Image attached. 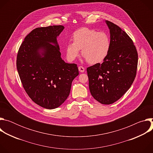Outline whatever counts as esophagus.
Returning <instances> with one entry per match:
<instances>
[{"label":"esophagus","instance_id":"34e87169","mask_svg":"<svg viewBox=\"0 0 153 153\" xmlns=\"http://www.w3.org/2000/svg\"><path fill=\"white\" fill-rule=\"evenodd\" d=\"M79 71L81 73H83L85 71V68L83 67H79Z\"/></svg>","mask_w":153,"mask_h":153}]
</instances>
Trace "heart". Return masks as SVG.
I'll list each match as a JSON object with an SVG mask.
<instances>
[{
  "label": "heart",
  "instance_id": "b5f03b06",
  "mask_svg": "<svg viewBox=\"0 0 153 153\" xmlns=\"http://www.w3.org/2000/svg\"><path fill=\"white\" fill-rule=\"evenodd\" d=\"M73 42L67 45V59L73 61L79 55H82L87 62L96 64L103 61L107 56L110 48V40L104 32H97L88 28H81L75 31L73 34Z\"/></svg>",
  "mask_w": 153,
  "mask_h": 153
}]
</instances>
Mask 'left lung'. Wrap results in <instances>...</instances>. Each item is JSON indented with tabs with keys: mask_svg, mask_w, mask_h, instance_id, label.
Segmentation results:
<instances>
[{
	"mask_svg": "<svg viewBox=\"0 0 153 153\" xmlns=\"http://www.w3.org/2000/svg\"><path fill=\"white\" fill-rule=\"evenodd\" d=\"M110 34V48L102 64L87 68L92 96L102 104L119 100L133 83L138 54L133 40L119 27L105 20Z\"/></svg>",
	"mask_w": 153,
	"mask_h": 153,
	"instance_id": "obj_1",
	"label": "left lung"
}]
</instances>
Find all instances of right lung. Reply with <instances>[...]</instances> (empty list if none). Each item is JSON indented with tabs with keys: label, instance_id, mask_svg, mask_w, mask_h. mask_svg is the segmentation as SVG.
Returning a JSON list of instances; mask_svg holds the SVG:
<instances>
[{
	"label": "right lung",
	"instance_id": "add662e5",
	"mask_svg": "<svg viewBox=\"0 0 153 153\" xmlns=\"http://www.w3.org/2000/svg\"><path fill=\"white\" fill-rule=\"evenodd\" d=\"M64 28L53 25L33 30L17 56V69L25 91L34 102L49 110L66 100L72 82L79 75L77 65L61 57L57 38Z\"/></svg>",
	"mask_w": 153,
	"mask_h": 153
}]
</instances>
